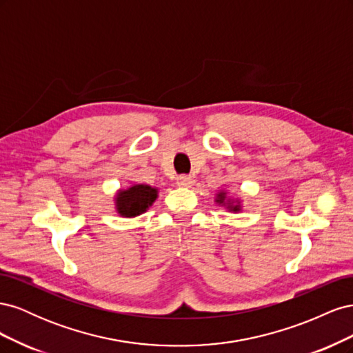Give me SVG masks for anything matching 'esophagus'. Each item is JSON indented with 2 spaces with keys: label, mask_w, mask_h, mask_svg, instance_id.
Returning a JSON list of instances; mask_svg holds the SVG:
<instances>
[{
  "label": "esophagus",
  "mask_w": 353,
  "mask_h": 353,
  "mask_svg": "<svg viewBox=\"0 0 353 353\" xmlns=\"http://www.w3.org/2000/svg\"><path fill=\"white\" fill-rule=\"evenodd\" d=\"M176 184L179 187H191L194 184V178L191 175H179L176 178Z\"/></svg>",
  "instance_id": "esophagus-1"
}]
</instances>
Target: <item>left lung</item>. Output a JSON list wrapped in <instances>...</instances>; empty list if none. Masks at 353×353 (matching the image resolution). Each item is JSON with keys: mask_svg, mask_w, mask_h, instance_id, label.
Instances as JSON below:
<instances>
[{"mask_svg": "<svg viewBox=\"0 0 353 353\" xmlns=\"http://www.w3.org/2000/svg\"><path fill=\"white\" fill-rule=\"evenodd\" d=\"M225 196H227V193H223V191H222V193H219L218 197H216V203H219V205H225ZM228 209L234 210V212H239L240 206L239 205L232 206V203H228Z\"/></svg>", "mask_w": 353, "mask_h": 353, "instance_id": "obj_1", "label": "left lung"}]
</instances>
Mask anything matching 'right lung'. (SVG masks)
<instances>
[{
	"mask_svg": "<svg viewBox=\"0 0 353 353\" xmlns=\"http://www.w3.org/2000/svg\"><path fill=\"white\" fill-rule=\"evenodd\" d=\"M157 197V188L138 184L121 191L116 196V210L125 218L141 215L153 205Z\"/></svg>",
	"mask_w": 353,
	"mask_h": 353,
	"instance_id": "right-lung-1",
	"label": "right lung"
}]
</instances>
